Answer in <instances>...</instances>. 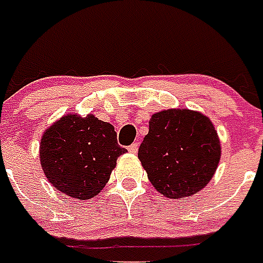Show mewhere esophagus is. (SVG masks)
Returning a JSON list of instances; mask_svg holds the SVG:
<instances>
[{"instance_id":"1","label":"esophagus","mask_w":263,"mask_h":263,"mask_svg":"<svg viewBox=\"0 0 263 263\" xmlns=\"http://www.w3.org/2000/svg\"><path fill=\"white\" fill-rule=\"evenodd\" d=\"M138 150H139V145H138V143H132V145L128 147V152L132 154L138 153Z\"/></svg>"}]
</instances>
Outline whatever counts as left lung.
Here are the masks:
<instances>
[{"instance_id":"left-lung-1","label":"left lung","mask_w":263,"mask_h":263,"mask_svg":"<svg viewBox=\"0 0 263 263\" xmlns=\"http://www.w3.org/2000/svg\"><path fill=\"white\" fill-rule=\"evenodd\" d=\"M220 140L205 114L189 109L157 111L138 152L157 192L179 200L208 185L220 160Z\"/></svg>"}]
</instances>
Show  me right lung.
<instances>
[{
    "mask_svg": "<svg viewBox=\"0 0 263 263\" xmlns=\"http://www.w3.org/2000/svg\"><path fill=\"white\" fill-rule=\"evenodd\" d=\"M127 152L118 146L111 124L93 114H66L44 131L40 163L47 179L60 193L89 200L109 182L117 158Z\"/></svg>",
    "mask_w": 263,
    "mask_h": 263,
    "instance_id": "add662e5",
    "label": "right lung"
}]
</instances>
